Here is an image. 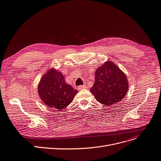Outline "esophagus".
Returning <instances> with one entry per match:
<instances>
[{
    "instance_id": "obj_1",
    "label": "esophagus",
    "mask_w": 161,
    "mask_h": 161,
    "mask_svg": "<svg viewBox=\"0 0 161 161\" xmlns=\"http://www.w3.org/2000/svg\"><path fill=\"white\" fill-rule=\"evenodd\" d=\"M87 87L86 85H83V86H80L78 87V90H81V89H86Z\"/></svg>"
}]
</instances>
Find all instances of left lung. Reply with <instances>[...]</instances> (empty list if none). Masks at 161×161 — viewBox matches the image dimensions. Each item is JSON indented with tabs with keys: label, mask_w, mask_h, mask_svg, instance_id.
I'll list each match as a JSON object with an SVG mask.
<instances>
[{
	"label": "left lung",
	"mask_w": 161,
	"mask_h": 161,
	"mask_svg": "<svg viewBox=\"0 0 161 161\" xmlns=\"http://www.w3.org/2000/svg\"><path fill=\"white\" fill-rule=\"evenodd\" d=\"M91 92L105 106L124 99L128 91L127 77L113 62H107L95 71V79Z\"/></svg>",
	"instance_id": "left-lung-1"
}]
</instances>
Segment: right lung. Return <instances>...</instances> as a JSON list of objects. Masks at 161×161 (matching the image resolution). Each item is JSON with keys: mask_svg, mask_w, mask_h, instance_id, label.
I'll list each match as a JSON object with an SVG mask.
<instances>
[{"mask_svg": "<svg viewBox=\"0 0 161 161\" xmlns=\"http://www.w3.org/2000/svg\"><path fill=\"white\" fill-rule=\"evenodd\" d=\"M39 97L48 107L61 110L73 101L78 91L65 82L58 70H51L42 77L38 86Z\"/></svg>", "mask_w": 161, "mask_h": 161, "instance_id": "add662e5", "label": "right lung"}]
</instances>
